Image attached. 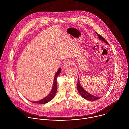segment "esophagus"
<instances>
[{"instance_id":"1","label":"esophagus","mask_w":129,"mask_h":129,"mask_svg":"<svg viewBox=\"0 0 129 129\" xmlns=\"http://www.w3.org/2000/svg\"><path fill=\"white\" fill-rule=\"evenodd\" d=\"M72 63H73V62H72V61H70V60H68L67 61H66V62L64 63V66H63V68H64V69L68 67V66H70Z\"/></svg>"}]
</instances>
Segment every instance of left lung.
I'll use <instances>...</instances> for the list:
<instances>
[{
  "label": "left lung",
  "instance_id": "1",
  "mask_svg": "<svg viewBox=\"0 0 129 129\" xmlns=\"http://www.w3.org/2000/svg\"><path fill=\"white\" fill-rule=\"evenodd\" d=\"M95 33L97 34V35L98 36V37L99 38V39H100L101 40H102V41L105 42L106 43H107L108 45H109V43H108V42L105 39V38H104L102 36H101L100 35L98 34L96 31ZM77 88H78V90L79 91V92L80 93V94L85 100H88V101H96L100 98H102V96H94L93 95H92L91 94H90L89 93H88V92H87L84 89V88L82 87L80 82V80H79H79H78V82L77 83Z\"/></svg>",
  "mask_w": 129,
  "mask_h": 129
}]
</instances>
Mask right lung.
Returning a JSON list of instances; mask_svg holds the SVG:
<instances>
[{
    "mask_svg": "<svg viewBox=\"0 0 129 129\" xmlns=\"http://www.w3.org/2000/svg\"><path fill=\"white\" fill-rule=\"evenodd\" d=\"M61 71V68H60L59 70L57 71L56 74H55L54 77V80H53V82L52 84V87L51 88V90L50 91V92L44 98L42 99L41 100L37 101H35V102H31L33 103H36V104H46L50 102L51 100H52L56 95V93L57 92V88H58V85H57V77L58 76L60 75V73Z\"/></svg>",
    "mask_w": 129,
    "mask_h": 129,
    "instance_id": "1",
    "label": "right lung"
}]
</instances>
